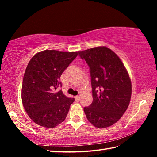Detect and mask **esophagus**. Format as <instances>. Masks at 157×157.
Wrapping results in <instances>:
<instances>
[{
	"instance_id": "34e87169",
	"label": "esophagus",
	"mask_w": 157,
	"mask_h": 157,
	"mask_svg": "<svg viewBox=\"0 0 157 157\" xmlns=\"http://www.w3.org/2000/svg\"><path fill=\"white\" fill-rule=\"evenodd\" d=\"M75 98L76 101H78V102H79V98H79V95H76V96L75 97Z\"/></svg>"
}]
</instances>
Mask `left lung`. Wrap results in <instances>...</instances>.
Segmentation results:
<instances>
[{
	"mask_svg": "<svg viewBox=\"0 0 157 157\" xmlns=\"http://www.w3.org/2000/svg\"><path fill=\"white\" fill-rule=\"evenodd\" d=\"M90 68L93 102L84 111L88 121L105 128L120 119L129 105L132 84L125 67L115 52L105 46L79 51Z\"/></svg>",
	"mask_w": 157,
	"mask_h": 157,
	"instance_id": "left-lung-1",
	"label": "left lung"
}]
</instances>
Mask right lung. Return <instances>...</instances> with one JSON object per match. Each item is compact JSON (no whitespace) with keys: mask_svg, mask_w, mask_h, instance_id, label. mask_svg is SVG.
<instances>
[{"mask_svg":"<svg viewBox=\"0 0 157 157\" xmlns=\"http://www.w3.org/2000/svg\"><path fill=\"white\" fill-rule=\"evenodd\" d=\"M78 52L46 50L34 55L23 76L21 98L29 117L39 125L53 128L65 120L75 101L62 90L60 77L78 56Z\"/></svg>","mask_w":157,"mask_h":157,"instance_id":"right-lung-1","label":"right lung"}]
</instances>
